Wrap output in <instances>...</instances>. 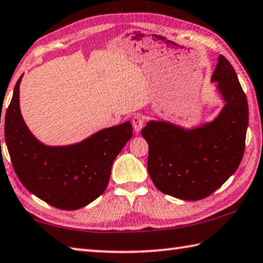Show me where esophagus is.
<instances>
[{
	"label": "esophagus",
	"instance_id": "34e87169",
	"mask_svg": "<svg viewBox=\"0 0 263 263\" xmlns=\"http://www.w3.org/2000/svg\"><path fill=\"white\" fill-rule=\"evenodd\" d=\"M132 124H133V127H135L136 132L139 133L143 127V124H145V118L140 115H137L132 118Z\"/></svg>",
	"mask_w": 263,
	"mask_h": 263
}]
</instances>
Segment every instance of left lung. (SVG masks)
Returning a JSON list of instances; mask_svg holds the SVG:
<instances>
[{
    "label": "left lung",
    "mask_w": 263,
    "mask_h": 263,
    "mask_svg": "<svg viewBox=\"0 0 263 263\" xmlns=\"http://www.w3.org/2000/svg\"><path fill=\"white\" fill-rule=\"evenodd\" d=\"M226 102L214 121L184 128L151 121L141 135L149 146L148 173L162 193L184 200L210 196L238 168L245 151L249 105L234 67L222 54L212 75Z\"/></svg>",
    "instance_id": "obj_1"
}]
</instances>
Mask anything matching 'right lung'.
I'll use <instances>...</instances> for the list:
<instances>
[{"mask_svg": "<svg viewBox=\"0 0 263 263\" xmlns=\"http://www.w3.org/2000/svg\"><path fill=\"white\" fill-rule=\"evenodd\" d=\"M15 83L4 121L12 166L25 188L52 206L73 211L93 202L109 182L112 162L132 138L130 122L104 128L70 146L50 147L25 124Z\"/></svg>", "mask_w": 263, "mask_h": 263, "instance_id": "1", "label": "right lung"}]
</instances>
